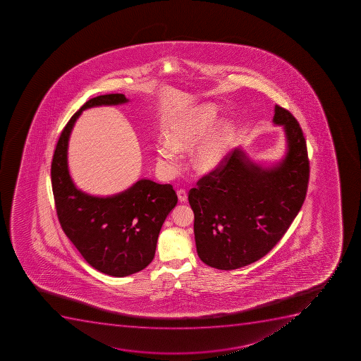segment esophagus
<instances>
[{"label": "esophagus", "mask_w": 361, "mask_h": 361, "mask_svg": "<svg viewBox=\"0 0 361 361\" xmlns=\"http://www.w3.org/2000/svg\"><path fill=\"white\" fill-rule=\"evenodd\" d=\"M178 201L180 202H186L187 201V192L186 190H180L178 192Z\"/></svg>", "instance_id": "34e87169"}]
</instances>
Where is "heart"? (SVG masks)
<instances>
[{
	"mask_svg": "<svg viewBox=\"0 0 361 361\" xmlns=\"http://www.w3.org/2000/svg\"><path fill=\"white\" fill-rule=\"evenodd\" d=\"M216 121L218 108L213 104H204L175 115L164 130L166 141L155 146L157 160L164 167H175L178 152L190 150L200 142L193 152L194 167L200 173L216 171L227 157L235 135L229 122L222 123L211 134Z\"/></svg>",
	"mask_w": 361,
	"mask_h": 361,
	"instance_id": "b5f03b06",
	"label": "heart"
}]
</instances>
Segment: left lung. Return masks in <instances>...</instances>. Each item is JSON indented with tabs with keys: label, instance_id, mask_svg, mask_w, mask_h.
Listing matches in <instances>:
<instances>
[{
	"label": "left lung",
	"instance_id": "left-lung-1",
	"mask_svg": "<svg viewBox=\"0 0 361 361\" xmlns=\"http://www.w3.org/2000/svg\"><path fill=\"white\" fill-rule=\"evenodd\" d=\"M273 123L285 134L280 160L259 162L238 147L190 190L197 255L211 267L229 271L264 257L304 204L310 178L304 134L276 104Z\"/></svg>",
	"mask_w": 361,
	"mask_h": 361
}]
</instances>
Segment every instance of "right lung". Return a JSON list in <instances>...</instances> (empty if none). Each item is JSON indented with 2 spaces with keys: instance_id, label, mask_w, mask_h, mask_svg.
Returning <instances> with one entry per match:
<instances>
[{
  "instance_id": "1",
  "label": "right lung",
  "mask_w": 361,
  "mask_h": 361,
  "mask_svg": "<svg viewBox=\"0 0 361 361\" xmlns=\"http://www.w3.org/2000/svg\"><path fill=\"white\" fill-rule=\"evenodd\" d=\"M129 102L123 94L87 101L69 120L51 162V186L62 229L83 259L104 274L122 278L142 271L153 260L167 215L178 204L171 185L139 178L120 193L100 197L80 190L68 167L71 134L83 111Z\"/></svg>"
}]
</instances>
